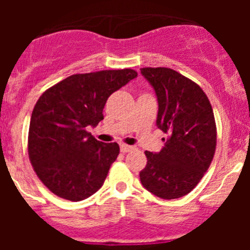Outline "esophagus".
Wrapping results in <instances>:
<instances>
[{"label":"esophagus","mask_w":250,"mask_h":250,"mask_svg":"<svg viewBox=\"0 0 250 250\" xmlns=\"http://www.w3.org/2000/svg\"><path fill=\"white\" fill-rule=\"evenodd\" d=\"M135 149L134 146H131V145H126V144H121L120 145V150L123 152H129V151H132V150Z\"/></svg>","instance_id":"esophagus-1"}]
</instances>
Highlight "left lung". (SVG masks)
<instances>
[{
	"label": "left lung",
	"instance_id": "obj_1",
	"mask_svg": "<svg viewBox=\"0 0 250 250\" xmlns=\"http://www.w3.org/2000/svg\"><path fill=\"white\" fill-rule=\"evenodd\" d=\"M140 71L158 98L156 125L167 134L160 151H145L147 163L140 171V182L161 199H176L198 185L214 158L213 107L202 87L178 71L167 67Z\"/></svg>",
	"mask_w": 250,
	"mask_h": 250
}]
</instances>
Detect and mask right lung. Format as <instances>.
I'll use <instances>...</instances> for the list:
<instances>
[{
  "instance_id": "add662e5",
  "label": "right lung",
  "mask_w": 250,
  "mask_h": 250,
  "mask_svg": "<svg viewBox=\"0 0 250 250\" xmlns=\"http://www.w3.org/2000/svg\"><path fill=\"white\" fill-rule=\"evenodd\" d=\"M136 76L131 68L71 75L40 96L31 115L28 158L55 195L80 202L103 187L120 147L98 141L87 127L103 120L110 95Z\"/></svg>"
}]
</instances>
